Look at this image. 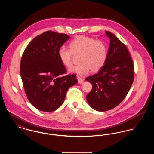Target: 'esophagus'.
I'll return each mask as SVG.
<instances>
[{
    "instance_id": "34e87169",
    "label": "esophagus",
    "mask_w": 154,
    "mask_h": 154,
    "mask_svg": "<svg viewBox=\"0 0 154 154\" xmlns=\"http://www.w3.org/2000/svg\"><path fill=\"white\" fill-rule=\"evenodd\" d=\"M77 79L78 81H79V84H81V83H82V82H83L84 80L82 79V77H81L80 76H77Z\"/></svg>"
}]
</instances>
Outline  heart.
<instances>
[{
    "mask_svg": "<svg viewBox=\"0 0 154 154\" xmlns=\"http://www.w3.org/2000/svg\"><path fill=\"white\" fill-rule=\"evenodd\" d=\"M70 49L61 47L58 50L59 58L62 63L70 67L73 64V53L79 55L80 63L69 69L71 73H87L90 70L96 73L100 70L107 58V47L102 40L85 36L75 37L69 43Z\"/></svg>",
    "mask_w": 154,
    "mask_h": 154,
    "instance_id": "1",
    "label": "heart"
}]
</instances>
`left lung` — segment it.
<instances>
[{"mask_svg":"<svg viewBox=\"0 0 154 154\" xmlns=\"http://www.w3.org/2000/svg\"><path fill=\"white\" fill-rule=\"evenodd\" d=\"M110 47L107 58L97 73L85 79L92 84L91 91L86 96L89 106L98 111L111 110L122 102L134 80V66L126 45L110 32Z\"/></svg>","mask_w":154,"mask_h":154,"instance_id":"8db88e82","label":"left lung"}]
</instances>
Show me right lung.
<instances>
[{"label": "right lung", "mask_w": 154, "mask_h": 154, "mask_svg": "<svg viewBox=\"0 0 154 154\" xmlns=\"http://www.w3.org/2000/svg\"><path fill=\"white\" fill-rule=\"evenodd\" d=\"M70 37L48 30L34 38L22 54L20 75L25 92L38 110L54 111L63 103L69 88L77 83L75 74L62 76L66 68L58 50Z\"/></svg>", "instance_id": "obj_1"}]
</instances>
